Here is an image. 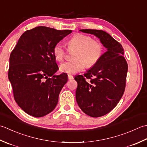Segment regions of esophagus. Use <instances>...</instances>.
I'll return each instance as SVG.
<instances>
[{
	"instance_id": "1",
	"label": "esophagus",
	"mask_w": 147,
	"mask_h": 147,
	"mask_svg": "<svg viewBox=\"0 0 147 147\" xmlns=\"http://www.w3.org/2000/svg\"><path fill=\"white\" fill-rule=\"evenodd\" d=\"M68 78L69 80H71V79H74V77H73V76H71V75H70V74H68Z\"/></svg>"
}]
</instances>
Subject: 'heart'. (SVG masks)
Instances as JSON below:
<instances>
[{
	"mask_svg": "<svg viewBox=\"0 0 147 147\" xmlns=\"http://www.w3.org/2000/svg\"><path fill=\"white\" fill-rule=\"evenodd\" d=\"M68 49H76L73 54L74 60L63 63L59 70L61 72L76 74L84 67L91 68L97 63L103 53V46L100 40L93 39L89 35L76 34L68 42ZM53 55L56 60L61 61L65 58L66 51L61 43L53 47Z\"/></svg>",
	"mask_w": 147,
	"mask_h": 147,
	"instance_id": "heart-1",
	"label": "heart"
}]
</instances>
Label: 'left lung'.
Listing matches in <instances>:
<instances>
[{
  "instance_id": "left-lung-1",
  "label": "left lung",
  "mask_w": 147,
  "mask_h": 147,
  "mask_svg": "<svg viewBox=\"0 0 147 147\" xmlns=\"http://www.w3.org/2000/svg\"><path fill=\"white\" fill-rule=\"evenodd\" d=\"M100 38L107 51L100 60L83 76L75 77L78 105L92 117L106 115L113 110L124 94L127 63L122 45L108 33L100 30H80ZM86 78L90 79L87 82Z\"/></svg>"
}]
</instances>
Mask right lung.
Segmentation results:
<instances>
[{
  "label": "right lung",
  "mask_w": 147,
  "mask_h": 147,
  "mask_svg": "<svg viewBox=\"0 0 147 147\" xmlns=\"http://www.w3.org/2000/svg\"><path fill=\"white\" fill-rule=\"evenodd\" d=\"M71 32L37 26L24 32L11 52L8 78L15 101L28 115L41 117L55 109L68 79L54 75L58 67L53 50Z\"/></svg>",
  "instance_id": "right-lung-1"
}]
</instances>
